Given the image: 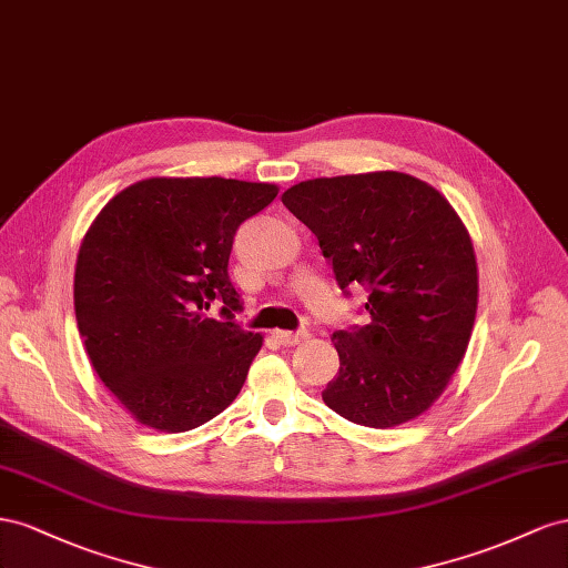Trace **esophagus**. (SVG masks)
I'll list each match as a JSON object with an SVG mask.
<instances>
[{"label":"esophagus","instance_id":"obj_1","mask_svg":"<svg viewBox=\"0 0 568 568\" xmlns=\"http://www.w3.org/2000/svg\"><path fill=\"white\" fill-rule=\"evenodd\" d=\"M310 335H312V333L306 331V328H300V331H275V333H273V337L278 339L281 345H287V347L300 345L302 339H306Z\"/></svg>","mask_w":568,"mask_h":568}]
</instances>
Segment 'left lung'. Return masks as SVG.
<instances>
[{"instance_id":"left-lung-1","label":"left lung","mask_w":568,"mask_h":568,"mask_svg":"<svg viewBox=\"0 0 568 568\" xmlns=\"http://www.w3.org/2000/svg\"><path fill=\"white\" fill-rule=\"evenodd\" d=\"M283 204L316 240L345 295L366 290V326L333 333L337 376L323 402L352 424L424 414L464 359L478 306L471 237L440 192L397 171L314 178Z\"/></svg>"}]
</instances>
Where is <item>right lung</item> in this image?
I'll list each match as a JSON object with an SVG mask.
<instances>
[{"instance_id": "obj_1", "label": "right lung", "mask_w": 568, "mask_h": 568, "mask_svg": "<svg viewBox=\"0 0 568 568\" xmlns=\"http://www.w3.org/2000/svg\"><path fill=\"white\" fill-rule=\"evenodd\" d=\"M278 187L150 178L113 197L80 245L73 302L97 376L140 424L183 433L237 397L262 335L235 321V233ZM221 301L222 321L205 310Z\"/></svg>"}]
</instances>
